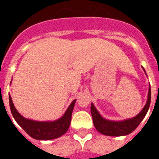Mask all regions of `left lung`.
<instances>
[{"label": "left lung", "mask_w": 159, "mask_h": 159, "mask_svg": "<svg viewBox=\"0 0 159 159\" xmlns=\"http://www.w3.org/2000/svg\"><path fill=\"white\" fill-rule=\"evenodd\" d=\"M143 71L145 70L143 67ZM146 73V72H145ZM151 102V89L149 87L148 94V100L146 105L143 110L134 118L128 119L122 121H112L106 120L102 117L97 111L94 105L92 103L91 106V112H92V120L95 127L98 132L102 134L108 136H123L127 135L129 134L132 133L134 129L139 126L140 122L143 120L144 116L148 112Z\"/></svg>", "instance_id": "left-lung-1"}]
</instances>
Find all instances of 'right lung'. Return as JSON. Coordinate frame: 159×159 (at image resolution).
I'll list each match as a JSON object with an SVG mask.
<instances>
[{
    "label": "right lung",
    "instance_id": "1",
    "mask_svg": "<svg viewBox=\"0 0 159 159\" xmlns=\"http://www.w3.org/2000/svg\"><path fill=\"white\" fill-rule=\"evenodd\" d=\"M11 111L14 119L24 130L32 138L38 140H49L57 139L67 131L71 123L72 113L76 103V100L71 103L64 115L54 121H34L25 119L15 108L11 96H9Z\"/></svg>",
    "mask_w": 159,
    "mask_h": 159
}]
</instances>
